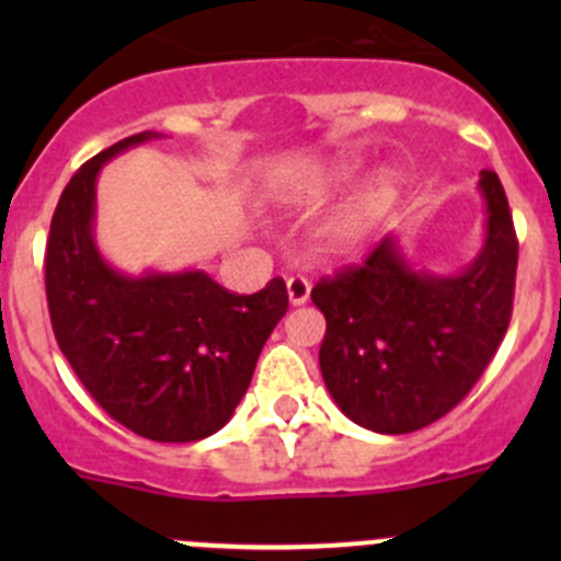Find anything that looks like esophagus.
<instances>
[{
  "label": "esophagus",
  "instance_id": "1",
  "mask_svg": "<svg viewBox=\"0 0 561 561\" xmlns=\"http://www.w3.org/2000/svg\"><path fill=\"white\" fill-rule=\"evenodd\" d=\"M309 293H312V282L307 276L296 274L287 279V296H290L293 307H301V304L309 301Z\"/></svg>",
  "mask_w": 561,
  "mask_h": 561
}]
</instances>
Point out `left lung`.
Wrapping results in <instances>:
<instances>
[{"mask_svg":"<svg viewBox=\"0 0 561 561\" xmlns=\"http://www.w3.org/2000/svg\"><path fill=\"white\" fill-rule=\"evenodd\" d=\"M485 241L461 274L412 268L393 236L312 290L325 314L320 371L339 410L380 434L439 421L472 390L505 339L518 241L505 190L480 173Z\"/></svg>","mask_w":561,"mask_h":561,"instance_id":"1","label":"left lung"}]
</instances>
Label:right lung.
<instances>
[{
    "label": "right lung",
    "instance_id": "1",
    "mask_svg": "<svg viewBox=\"0 0 561 561\" xmlns=\"http://www.w3.org/2000/svg\"><path fill=\"white\" fill-rule=\"evenodd\" d=\"M151 138L160 135L118 140L65 186L45 249V296L59 350L113 421L154 443H195L233 417L287 312V287L276 276L236 296L203 271L129 276L107 263L94 241L98 175Z\"/></svg>",
    "mask_w": 561,
    "mask_h": 561
}]
</instances>
